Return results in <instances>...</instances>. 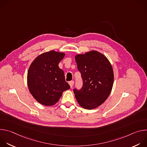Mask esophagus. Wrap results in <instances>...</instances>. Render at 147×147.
Instances as JSON below:
<instances>
[{"instance_id":"1","label":"esophagus","mask_w":147,"mask_h":147,"mask_svg":"<svg viewBox=\"0 0 147 147\" xmlns=\"http://www.w3.org/2000/svg\"><path fill=\"white\" fill-rule=\"evenodd\" d=\"M74 81H70L69 82V85H70V86L71 88L73 87V85H74Z\"/></svg>"}]
</instances>
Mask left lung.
I'll list each match as a JSON object with an SVG mask.
<instances>
[{"instance_id": "left-lung-1", "label": "left lung", "mask_w": 147, "mask_h": 147, "mask_svg": "<svg viewBox=\"0 0 147 147\" xmlns=\"http://www.w3.org/2000/svg\"><path fill=\"white\" fill-rule=\"evenodd\" d=\"M75 59L83 81L80 90H73L76 98L82 108L94 109L111 92L114 80L112 65L105 56L96 51L78 54Z\"/></svg>"}]
</instances>
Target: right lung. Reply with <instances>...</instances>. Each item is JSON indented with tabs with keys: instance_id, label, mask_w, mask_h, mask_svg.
Listing matches in <instances>:
<instances>
[{
	"instance_id": "add662e5",
	"label": "right lung",
	"mask_w": 147,
	"mask_h": 147,
	"mask_svg": "<svg viewBox=\"0 0 147 147\" xmlns=\"http://www.w3.org/2000/svg\"><path fill=\"white\" fill-rule=\"evenodd\" d=\"M65 54L51 51L38 56L27 74L29 91L37 102L45 106L56 103L63 91L70 89L64 71L58 66Z\"/></svg>"
}]
</instances>
